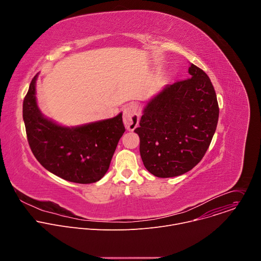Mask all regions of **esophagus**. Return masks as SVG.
I'll use <instances>...</instances> for the list:
<instances>
[{
  "label": "esophagus",
  "mask_w": 261,
  "mask_h": 261,
  "mask_svg": "<svg viewBox=\"0 0 261 261\" xmlns=\"http://www.w3.org/2000/svg\"><path fill=\"white\" fill-rule=\"evenodd\" d=\"M123 121L126 128L130 131H133L139 123V109L136 105L130 104L124 110Z\"/></svg>",
  "instance_id": "obj_1"
}]
</instances>
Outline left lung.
I'll use <instances>...</instances> for the list:
<instances>
[{"instance_id": "obj_1", "label": "left lung", "mask_w": 261, "mask_h": 261, "mask_svg": "<svg viewBox=\"0 0 261 261\" xmlns=\"http://www.w3.org/2000/svg\"><path fill=\"white\" fill-rule=\"evenodd\" d=\"M219 119L215 89L206 73L191 64L189 79L167 85L143 108L139 152L144 167L158 177L184 174L210 146Z\"/></svg>"}]
</instances>
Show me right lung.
<instances>
[{
  "mask_svg": "<svg viewBox=\"0 0 261 261\" xmlns=\"http://www.w3.org/2000/svg\"><path fill=\"white\" fill-rule=\"evenodd\" d=\"M34 76L22 105L31 150L49 172L69 181L91 184L109 168L118 142L125 132L122 114L83 126L65 127L45 118L37 105Z\"/></svg>",
  "mask_w": 261,
  "mask_h": 261,
  "instance_id": "1",
  "label": "right lung"
}]
</instances>
